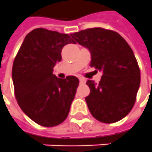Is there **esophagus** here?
<instances>
[{
  "mask_svg": "<svg viewBox=\"0 0 152 152\" xmlns=\"http://www.w3.org/2000/svg\"><path fill=\"white\" fill-rule=\"evenodd\" d=\"M79 82H80V83H85V79L83 78H79Z\"/></svg>",
  "mask_w": 152,
  "mask_h": 152,
  "instance_id": "1",
  "label": "esophagus"
}]
</instances>
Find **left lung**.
Wrapping results in <instances>:
<instances>
[{
  "label": "left lung",
  "instance_id": "8db88e82",
  "mask_svg": "<svg viewBox=\"0 0 152 152\" xmlns=\"http://www.w3.org/2000/svg\"><path fill=\"white\" fill-rule=\"evenodd\" d=\"M88 48L90 66L102 72L101 80H88L90 94L85 98L93 116L103 123H115L126 117L134 106L140 83V73L133 51L119 33L100 27L71 34Z\"/></svg>",
  "mask_w": 152,
  "mask_h": 152
}]
</instances>
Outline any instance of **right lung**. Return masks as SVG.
Returning <instances> with one entry per match:
<instances>
[{"instance_id": "right-lung-1", "label": "right lung", "mask_w": 152, "mask_h": 152, "mask_svg": "<svg viewBox=\"0 0 152 152\" xmlns=\"http://www.w3.org/2000/svg\"><path fill=\"white\" fill-rule=\"evenodd\" d=\"M74 42L68 34L37 28L26 36L13 62L12 81L21 110L40 126H58L68 117L79 80L53 74L64 46Z\"/></svg>"}]
</instances>
